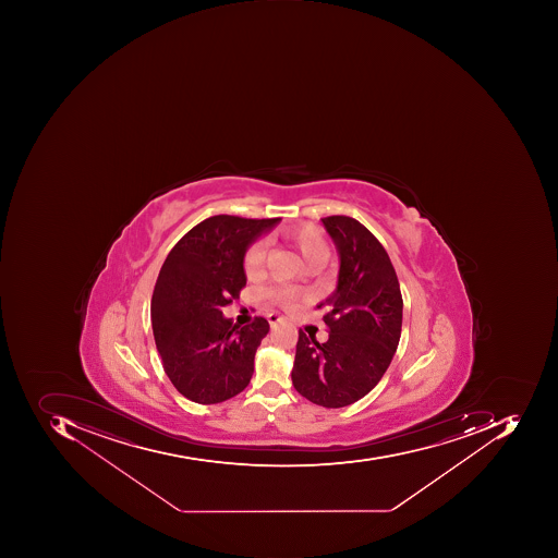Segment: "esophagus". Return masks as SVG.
<instances>
[{
  "instance_id": "esophagus-1",
  "label": "esophagus",
  "mask_w": 558,
  "mask_h": 558,
  "mask_svg": "<svg viewBox=\"0 0 558 558\" xmlns=\"http://www.w3.org/2000/svg\"><path fill=\"white\" fill-rule=\"evenodd\" d=\"M281 317H278V315H268V324H270V327H275V325L280 324Z\"/></svg>"
}]
</instances>
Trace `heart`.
Wrapping results in <instances>:
<instances>
[{
	"label": "heart",
	"mask_w": 558,
	"mask_h": 558,
	"mask_svg": "<svg viewBox=\"0 0 558 558\" xmlns=\"http://www.w3.org/2000/svg\"><path fill=\"white\" fill-rule=\"evenodd\" d=\"M284 234H287L288 241L293 244V248L305 259L306 265H322L327 259V241H325L322 231L314 225H302V227L288 230ZM266 253H268V241L266 240H256L255 243L250 244V248L244 253L243 270L250 280L262 275ZM266 296L280 303V305L290 306L299 300V292L293 288H275V290H268Z\"/></svg>",
	"instance_id": "obj_1"
}]
</instances>
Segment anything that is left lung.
Returning a JSON list of instances; mask_svg holds the SVG:
<instances>
[{
	"label": "left lung",
	"mask_w": 558,
	"mask_h": 558,
	"mask_svg": "<svg viewBox=\"0 0 558 558\" xmlns=\"http://www.w3.org/2000/svg\"><path fill=\"white\" fill-rule=\"evenodd\" d=\"M339 252L336 292L325 308L327 342L299 331L293 387L314 404L357 402L379 384L398 350L402 295L389 255L364 225L349 216L322 218Z\"/></svg>",
	"instance_id": "left-lung-1"
}]
</instances>
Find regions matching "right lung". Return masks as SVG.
<instances>
[{"mask_svg": "<svg viewBox=\"0 0 558 558\" xmlns=\"http://www.w3.org/2000/svg\"><path fill=\"white\" fill-rule=\"evenodd\" d=\"M280 218L218 215L187 231L160 268L150 302L154 340L172 386L197 404H218L246 389L270 325L222 317L246 284L243 256Z\"/></svg>", "mask_w": 558, "mask_h": 558, "instance_id": "add662e5", "label": "right lung"}]
</instances>
